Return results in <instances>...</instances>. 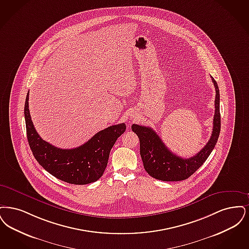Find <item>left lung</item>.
<instances>
[{"label": "left lung", "instance_id": "obj_1", "mask_svg": "<svg viewBox=\"0 0 249 249\" xmlns=\"http://www.w3.org/2000/svg\"><path fill=\"white\" fill-rule=\"evenodd\" d=\"M211 78L216 89L213 131L206 146L195 156L186 159L174 154L151 127L135 124L131 126L132 131L140 139L141 156L144 168L152 178L162 181L187 179L202 166L215 148L220 132L219 89L214 78Z\"/></svg>", "mask_w": 249, "mask_h": 249}]
</instances>
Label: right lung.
Returning a JSON list of instances; mask_svg holds the SVG:
<instances>
[{"instance_id": "obj_1", "label": "right lung", "mask_w": 249, "mask_h": 249, "mask_svg": "<svg viewBox=\"0 0 249 249\" xmlns=\"http://www.w3.org/2000/svg\"><path fill=\"white\" fill-rule=\"evenodd\" d=\"M27 138L33 156L48 173L67 183L85 185L97 181L108 164L111 148L125 131L119 124L101 130L89 141L74 149H59L43 141L33 125L29 109V93L25 101Z\"/></svg>"}]
</instances>
